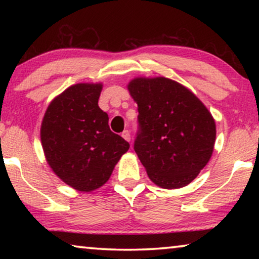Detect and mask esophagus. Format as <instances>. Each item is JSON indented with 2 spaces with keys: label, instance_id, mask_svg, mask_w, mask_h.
<instances>
[{
  "label": "esophagus",
  "instance_id": "esophagus-1",
  "mask_svg": "<svg viewBox=\"0 0 259 259\" xmlns=\"http://www.w3.org/2000/svg\"><path fill=\"white\" fill-rule=\"evenodd\" d=\"M121 137L123 138V139H125L126 141H130L131 140V133H130V131H123V132L121 133Z\"/></svg>",
  "mask_w": 259,
  "mask_h": 259
}]
</instances>
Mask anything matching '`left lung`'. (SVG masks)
Segmentation results:
<instances>
[{"instance_id":"1","label":"left lung","mask_w":259,"mask_h":259,"mask_svg":"<svg viewBox=\"0 0 259 259\" xmlns=\"http://www.w3.org/2000/svg\"><path fill=\"white\" fill-rule=\"evenodd\" d=\"M127 90L139 112L134 151L148 178L162 189L189 185L213 153L210 111L189 88L164 76L134 77Z\"/></svg>"}]
</instances>
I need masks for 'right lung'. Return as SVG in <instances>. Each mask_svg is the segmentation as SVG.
I'll return each instance as SVG.
<instances>
[{
  "mask_svg": "<svg viewBox=\"0 0 259 259\" xmlns=\"http://www.w3.org/2000/svg\"><path fill=\"white\" fill-rule=\"evenodd\" d=\"M102 83L73 84L53 99L41 123V144L53 172L80 192L108 182L130 144L108 126L99 107Z\"/></svg>",
  "mask_w": 259,
  "mask_h": 259,
  "instance_id": "1",
  "label": "right lung"
}]
</instances>
